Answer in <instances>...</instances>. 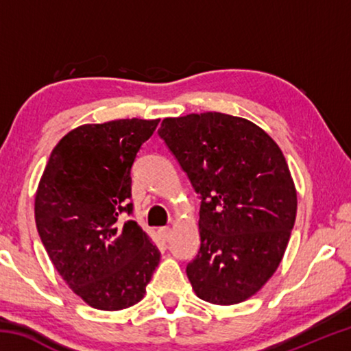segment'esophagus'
I'll list each match as a JSON object with an SVG mask.
<instances>
[{
    "instance_id": "1",
    "label": "esophagus",
    "mask_w": 351,
    "mask_h": 351,
    "mask_svg": "<svg viewBox=\"0 0 351 351\" xmlns=\"http://www.w3.org/2000/svg\"><path fill=\"white\" fill-rule=\"evenodd\" d=\"M159 237H161L164 241H169L171 239V229L170 228H161V229H159Z\"/></svg>"
}]
</instances>
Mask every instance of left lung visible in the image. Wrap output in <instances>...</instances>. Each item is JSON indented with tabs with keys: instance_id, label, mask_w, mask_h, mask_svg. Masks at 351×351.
I'll return each instance as SVG.
<instances>
[{
	"instance_id": "obj_1",
	"label": "left lung",
	"mask_w": 351,
	"mask_h": 351,
	"mask_svg": "<svg viewBox=\"0 0 351 351\" xmlns=\"http://www.w3.org/2000/svg\"><path fill=\"white\" fill-rule=\"evenodd\" d=\"M161 139L199 193V251L187 277L199 299L234 305L269 280L297 212L287 159L268 133L243 117H167Z\"/></svg>"
}]
</instances>
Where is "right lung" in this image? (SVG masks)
I'll use <instances>...</instances> for the list:
<instances>
[{"mask_svg":"<svg viewBox=\"0 0 351 351\" xmlns=\"http://www.w3.org/2000/svg\"><path fill=\"white\" fill-rule=\"evenodd\" d=\"M159 119L77 127L51 153L35 223L58 274L88 305L119 311L142 300L161 258L132 213V165Z\"/></svg>","mask_w":351,"mask_h":351,"instance_id":"obj_1","label":"right lung"}]
</instances>
